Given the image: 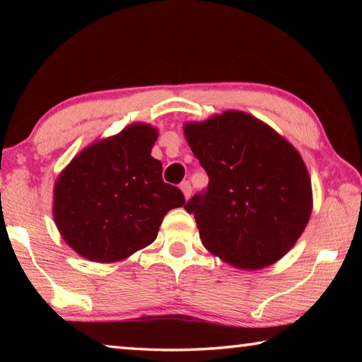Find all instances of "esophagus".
Here are the masks:
<instances>
[{"mask_svg":"<svg viewBox=\"0 0 362 362\" xmlns=\"http://www.w3.org/2000/svg\"><path fill=\"white\" fill-rule=\"evenodd\" d=\"M180 189H182L183 196H185V199H188L189 196H192V185H189V182H182Z\"/></svg>","mask_w":362,"mask_h":362,"instance_id":"obj_1","label":"esophagus"}]
</instances>
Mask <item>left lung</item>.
Instances as JSON below:
<instances>
[{"label": "left lung", "instance_id": "left-lung-1", "mask_svg": "<svg viewBox=\"0 0 362 362\" xmlns=\"http://www.w3.org/2000/svg\"><path fill=\"white\" fill-rule=\"evenodd\" d=\"M209 175L185 204L203 246L240 269H260L289 252L313 211L311 179L296 146L255 116L226 110L183 124Z\"/></svg>", "mask_w": 362, "mask_h": 362}]
</instances>
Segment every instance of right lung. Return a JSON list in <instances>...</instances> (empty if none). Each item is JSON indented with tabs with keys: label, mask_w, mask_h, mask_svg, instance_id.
I'll use <instances>...</instances> for the list:
<instances>
[{
	"label": "right lung",
	"mask_w": 362,
	"mask_h": 362,
	"mask_svg": "<svg viewBox=\"0 0 362 362\" xmlns=\"http://www.w3.org/2000/svg\"><path fill=\"white\" fill-rule=\"evenodd\" d=\"M156 140V127L134 122L86 146L59 174L52 216L76 254L124 260L150 246L163 217L185 204L180 189L163 182V164L151 156Z\"/></svg>",
	"instance_id": "add662e5"
}]
</instances>
